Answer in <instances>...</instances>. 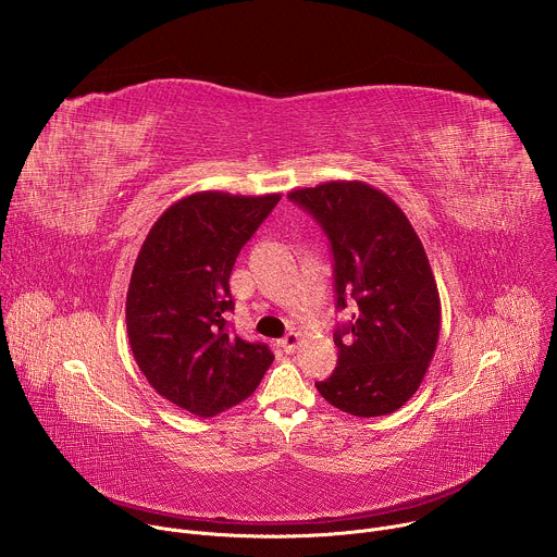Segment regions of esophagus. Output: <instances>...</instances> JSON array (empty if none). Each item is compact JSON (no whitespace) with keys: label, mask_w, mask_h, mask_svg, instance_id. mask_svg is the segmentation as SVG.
<instances>
[{"label":"esophagus","mask_w":557,"mask_h":557,"mask_svg":"<svg viewBox=\"0 0 557 557\" xmlns=\"http://www.w3.org/2000/svg\"><path fill=\"white\" fill-rule=\"evenodd\" d=\"M299 342H301V335H299V333H288L286 337H282V339L277 342V346H280L284 352H293V350L299 346Z\"/></svg>","instance_id":"34e87169"}]
</instances>
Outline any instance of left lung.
Returning a JSON list of instances; mask_svg holds the SVG:
<instances>
[{"instance_id": "8db88e82", "label": "left lung", "mask_w": 557, "mask_h": 557, "mask_svg": "<svg viewBox=\"0 0 557 557\" xmlns=\"http://www.w3.org/2000/svg\"><path fill=\"white\" fill-rule=\"evenodd\" d=\"M290 202L324 228L333 251L337 368L317 381L324 399L352 417L399 410L419 389L441 331L438 288L406 213L359 181L293 189Z\"/></svg>"}]
</instances>
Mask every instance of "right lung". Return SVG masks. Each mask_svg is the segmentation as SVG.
Wrapping results in <instances>:
<instances>
[{
	"label": "right lung",
	"mask_w": 557,
	"mask_h": 557,
	"mask_svg": "<svg viewBox=\"0 0 557 557\" xmlns=\"http://www.w3.org/2000/svg\"><path fill=\"white\" fill-rule=\"evenodd\" d=\"M280 194L200 191L172 205L136 258L127 337L149 385L174 406L215 417L253 394L273 363L267 344L228 331V275Z\"/></svg>",
	"instance_id": "right-lung-1"
}]
</instances>
